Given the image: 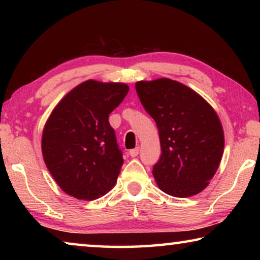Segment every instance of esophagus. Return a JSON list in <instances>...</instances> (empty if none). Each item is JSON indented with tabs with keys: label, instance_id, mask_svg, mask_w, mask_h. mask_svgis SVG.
<instances>
[{
	"label": "esophagus",
	"instance_id": "obj_1",
	"mask_svg": "<svg viewBox=\"0 0 260 260\" xmlns=\"http://www.w3.org/2000/svg\"><path fill=\"white\" fill-rule=\"evenodd\" d=\"M139 151H140L139 147L132 149V150H129V156H131V157H136V156L139 155Z\"/></svg>",
	"mask_w": 260,
	"mask_h": 260
}]
</instances>
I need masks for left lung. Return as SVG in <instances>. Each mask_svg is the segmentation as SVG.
I'll use <instances>...</instances> for the list:
<instances>
[{"mask_svg":"<svg viewBox=\"0 0 260 260\" xmlns=\"http://www.w3.org/2000/svg\"><path fill=\"white\" fill-rule=\"evenodd\" d=\"M135 89L159 131L161 155L152 169L158 187L174 197L201 192L223 152L217 113L196 91L171 79L139 81Z\"/></svg>","mask_w":260,"mask_h":260,"instance_id":"obj_1","label":"left lung"}]
</instances>
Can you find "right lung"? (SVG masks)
Instances as JSON below:
<instances>
[{"instance_id":"add662e5","label":"right lung","mask_w":260,"mask_h":260,"mask_svg":"<svg viewBox=\"0 0 260 260\" xmlns=\"http://www.w3.org/2000/svg\"><path fill=\"white\" fill-rule=\"evenodd\" d=\"M128 93L125 83L88 80L57 104L42 134L46 165L63 190L79 200L103 196L124 164L109 114Z\"/></svg>"}]
</instances>
